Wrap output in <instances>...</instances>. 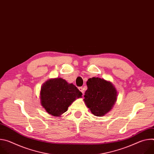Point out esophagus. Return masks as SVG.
<instances>
[{
	"label": "esophagus",
	"mask_w": 154,
	"mask_h": 154,
	"mask_svg": "<svg viewBox=\"0 0 154 154\" xmlns=\"http://www.w3.org/2000/svg\"><path fill=\"white\" fill-rule=\"evenodd\" d=\"M79 90L82 93V94H84V90L83 88V87H79Z\"/></svg>",
	"instance_id": "1"
}]
</instances>
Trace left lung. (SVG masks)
Here are the masks:
<instances>
[{"instance_id": "left-lung-1", "label": "left lung", "mask_w": 154, "mask_h": 154, "mask_svg": "<svg viewBox=\"0 0 154 154\" xmlns=\"http://www.w3.org/2000/svg\"><path fill=\"white\" fill-rule=\"evenodd\" d=\"M86 85L88 89L84 96L85 104L94 115L103 116L116 101V88L111 82L98 77L89 79Z\"/></svg>"}]
</instances>
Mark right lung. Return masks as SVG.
<instances>
[{
  "label": "right lung",
  "mask_w": 154,
  "mask_h": 154,
  "mask_svg": "<svg viewBox=\"0 0 154 154\" xmlns=\"http://www.w3.org/2000/svg\"><path fill=\"white\" fill-rule=\"evenodd\" d=\"M82 93L72 83L57 78L47 81L41 90V102L46 112L54 116H60L68 110V106Z\"/></svg>",
  "instance_id": "right-lung-1"
}]
</instances>
